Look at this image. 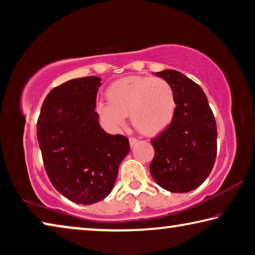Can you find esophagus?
I'll return each mask as SVG.
<instances>
[{
	"mask_svg": "<svg viewBox=\"0 0 255 255\" xmlns=\"http://www.w3.org/2000/svg\"><path fill=\"white\" fill-rule=\"evenodd\" d=\"M128 142H130L131 147H134V145L137 143V140L135 137H130V139H128Z\"/></svg>",
	"mask_w": 255,
	"mask_h": 255,
	"instance_id": "obj_1",
	"label": "esophagus"
}]
</instances>
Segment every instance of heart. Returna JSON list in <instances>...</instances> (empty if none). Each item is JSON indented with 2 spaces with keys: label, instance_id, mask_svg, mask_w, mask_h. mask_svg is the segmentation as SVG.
<instances>
[{
  "label": "heart",
  "instance_id": "obj_1",
  "mask_svg": "<svg viewBox=\"0 0 255 255\" xmlns=\"http://www.w3.org/2000/svg\"><path fill=\"white\" fill-rule=\"evenodd\" d=\"M105 102L96 105V114L108 131L123 127L127 115L144 135H156L168 127L176 110L173 87L162 78L127 77L106 89Z\"/></svg>",
  "mask_w": 255,
  "mask_h": 255
}]
</instances>
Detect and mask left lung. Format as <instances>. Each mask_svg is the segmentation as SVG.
Returning a JSON list of instances; mask_svg holds the SVG:
<instances>
[{
	"label": "left lung",
	"mask_w": 255,
	"mask_h": 255,
	"mask_svg": "<svg viewBox=\"0 0 255 255\" xmlns=\"http://www.w3.org/2000/svg\"><path fill=\"white\" fill-rule=\"evenodd\" d=\"M170 83L176 99L173 121L151 140L150 173L162 189L185 193L211 173L217 155V125L201 87L176 70L155 73Z\"/></svg>",
	"instance_id": "left-lung-1"
}]
</instances>
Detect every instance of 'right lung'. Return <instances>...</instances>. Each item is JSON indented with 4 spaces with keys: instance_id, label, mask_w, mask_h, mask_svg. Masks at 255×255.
Masks as SVG:
<instances>
[{
    "instance_id": "right-lung-1",
    "label": "right lung",
    "mask_w": 255,
    "mask_h": 255,
    "mask_svg": "<svg viewBox=\"0 0 255 255\" xmlns=\"http://www.w3.org/2000/svg\"><path fill=\"white\" fill-rule=\"evenodd\" d=\"M102 79H72L45 98L37 139L53 186L70 201L93 204L114 187L121 162L130 151L127 136L108 134L96 114Z\"/></svg>"
}]
</instances>
